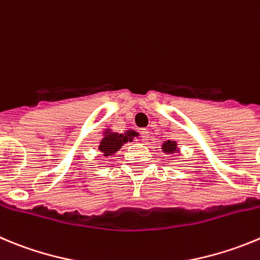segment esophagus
I'll return each instance as SVG.
<instances>
[{
	"label": "esophagus",
	"instance_id": "obj_1",
	"mask_svg": "<svg viewBox=\"0 0 260 260\" xmlns=\"http://www.w3.org/2000/svg\"><path fill=\"white\" fill-rule=\"evenodd\" d=\"M142 140L143 142H147V140H148V138H149V132L148 130H143L142 132Z\"/></svg>",
	"mask_w": 260,
	"mask_h": 260
}]
</instances>
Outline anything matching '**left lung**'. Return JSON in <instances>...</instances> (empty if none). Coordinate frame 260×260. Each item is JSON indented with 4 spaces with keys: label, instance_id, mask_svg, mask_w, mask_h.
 I'll list each match as a JSON object with an SVG mask.
<instances>
[{
    "label": "left lung",
    "instance_id": "obj_1",
    "mask_svg": "<svg viewBox=\"0 0 260 260\" xmlns=\"http://www.w3.org/2000/svg\"><path fill=\"white\" fill-rule=\"evenodd\" d=\"M162 149L164 152H168V153H174V152L177 151V143L168 140V142H165L162 144Z\"/></svg>",
    "mask_w": 260,
    "mask_h": 260
}]
</instances>
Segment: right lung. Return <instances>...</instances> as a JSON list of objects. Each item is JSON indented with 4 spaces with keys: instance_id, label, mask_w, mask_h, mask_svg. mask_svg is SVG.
<instances>
[{
    "instance_id": "add662e5",
    "label": "right lung",
    "mask_w": 260,
    "mask_h": 260,
    "mask_svg": "<svg viewBox=\"0 0 260 260\" xmlns=\"http://www.w3.org/2000/svg\"><path fill=\"white\" fill-rule=\"evenodd\" d=\"M134 135L135 133L133 130H127L123 134L107 130L101 142V146H99V151L103 152L104 156H112L122 147V144H125L126 142H132Z\"/></svg>"
}]
</instances>
